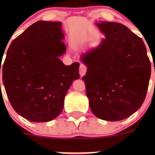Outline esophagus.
<instances>
[{
	"label": "esophagus",
	"instance_id": "1",
	"mask_svg": "<svg viewBox=\"0 0 155 155\" xmlns=\"http://www.w3.org/2000/svg\"><path fill=\"white\" fill-rule=\"evenodd\" d=\"M86 71H87V68L84 64H81L80 65V69H79V73H80L81 76H84L85 74Z\"/></svg>",
	"mask_w": 155,
	"mask_h": 155
}]
</instances>
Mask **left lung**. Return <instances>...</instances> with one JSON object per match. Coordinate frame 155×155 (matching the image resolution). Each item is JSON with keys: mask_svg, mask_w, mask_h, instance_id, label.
Listing matches in <instances>:
<instances>
[{"mask_svg": "<svg viewBox=\"0 0 155 155\" xmlns=\"http://www.w3.org/2000/svg\"><path fill=\"white\" fill-rule=\"evenodd\" d=\"M105 35L96 48L84 53L82 78L94 116L106 121L124 120L140 109L146 97L151 65L141 38L124 25L96 23Z\"/></svg>", "mask_w": 155, "mask_h": 155, "instance_id": "obj_1", "label": "left lung"}]
</instances>
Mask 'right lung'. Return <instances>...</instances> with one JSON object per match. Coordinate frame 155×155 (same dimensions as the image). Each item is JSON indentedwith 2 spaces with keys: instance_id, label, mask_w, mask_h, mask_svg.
I'll return each instance as SVG.
<instances>
[{
  "instance_id": "obj_1",
  "label": "right lung",
  "mask_w": 155,
  "mask_h": 155,
  "mask_svg": "<svg viewBox=\"0 0 155 155\" xmlns=\"http://www.w3.org/2000/svg\"><path fill=\"white\" fill-rule=\"evenodd\" d=\"M61 27L59 21H36L12 41L1 68L0 57L11 105L29 121L57 117L72 82L80 78L79 63L67 66L59 59L66 52Z\"/></svg>"
}]
</instances>
